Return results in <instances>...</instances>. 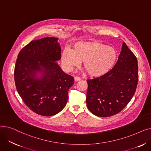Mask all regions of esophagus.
Segmentation results:
<instances>
[{
    "label": "esophagus",
    "mask_w": 151,
    "mask_h": 151,
    "mask_svg": "<svg viewBox=\"0 0 151 151\" xmlns=\"http://www.w3.org/2000/svg\"><path fill=\"white\" fill-rule=\"evenodd\" d=\"M74 80L75 81H78L81 80V78L80 77H78V76H75L74 77Z\"/></svg>",
    "instance_id": "esophagus-1"
}]
</instances>
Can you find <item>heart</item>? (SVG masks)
Segmentation results:
<instances>
[{
	"label": "heart",
	"instance_id": "obj_1",
	"mask_svg": "<svg viewBox=\"0 0 151 151\" xmlns=\"http://www.w3.org/2000/svg\"><path fill=\"white\" fill-rule=\"evenodd\" d=\"M117 54L113 47L95 42L75 43L72 50L65 49L61 55L64 68L70 71L83 62L84 68L91 76H100L113 68Z\"/></svg>",
	"mask_w": 151,
	"mask_h": 151
}]
</instances>
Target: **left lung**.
<instances>
[{
  "label": "left lung",
  "mask_w": 151,
  "mask_h": 151,
  "mask_svg": "<svg viewBox=\"0 0 151 151\" xmlns=\"http://www.w3.org/2000/svg\"><path fill=\"white\" fill-rule=\"evenodd\" d=\"M138 70L136 56L124 42L113 68L104 75L87 80L86 104L90 111L103 117L121 112L136 91Z\"/></svg>",
  "instance_id": "left-lung-1"
}]
</instances>
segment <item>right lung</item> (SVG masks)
<instances>
[{"label":"right lung","mask_w":151,"mask_h":151,"mask_svg":"<svg viewBox=\"0 0 151 151\" xmlns=\"http://www.w3.org/2000/svg\"><path fill=\"white\" fill-rule=\"evenodd\" d=\"M58 40L46 37L31 41L20 51L14 67V82L20 97L32 111L43 116L62 110L68 89L74 84V78L55 62L61 58ZM38 71L44 72L40 79L35 78Z\"/></svg>","instance_id":"obj_1"}]
</instances>
